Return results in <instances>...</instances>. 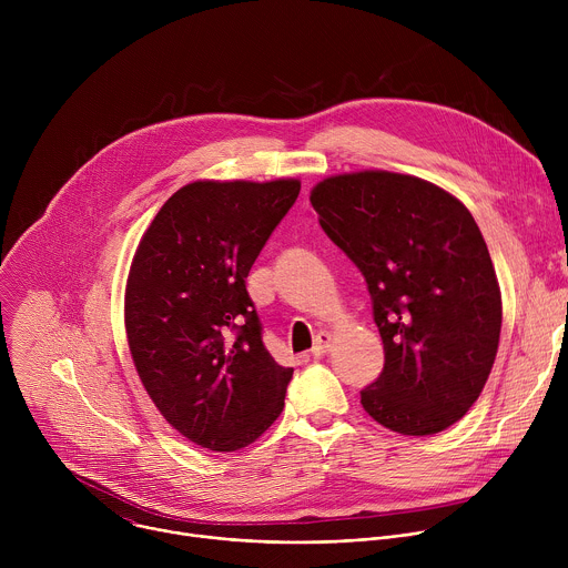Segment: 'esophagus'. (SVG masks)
Returning <instances> with one entry per match:
<instances>
[{
	"label": "esophagus",
	"mask_w": 568,
	"mask_h": 568,
	"mask_svg": "<svg viewBox=\"0 0 568 568\" xmlns=\"http://www.w3.org/2000/svg\"><path fill=\"white\" fill-rule=\"evenodd\" d=\"M331 346H333V335L331 333H318L316 339H314V346H312V355L314 357L326 355L331 351Z\"/></svg>",
	"instance_id": "obj_1"
}]
</instances>
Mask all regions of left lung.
Segmentation results:
<instances>
[{
    "mask_svg": "<svg viewBox=\"0 0 568 568\" xmlns=\"http://www.w3.org/2000/svg\"><path fill=\"white\" fill-rule=\"evenodd\" d=\"M321 229L366 278L384 368L364 412L402 436L460 420L493 371L501 290L463 202L420 178L362 171L318 182Z\"/></svg>",
    "mask_w": 568,
    "mask_h": 568,
    "instance_id": "1",
    "label": "left lung"
}]
</instances>
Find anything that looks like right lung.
I'll return each mask as SVG.
<instances>
[{
	"label": "right lung",
	"instance_id": "right-lung-1",
	"mask_svg": "<svg viewBox=\"0 0 568 568\" xmlns=\"http://www.w3.org/2000/svg\"><path fill=\"white\" fill-rule=\"evenodd\" d=\"M298 191V180L186 184L132 258L125 333L136 373L161 416L200 447H247L283 412L294 371L265 348L245 281Z\"/></svg>",
	"mask_w": 568,
	"mask_h": 568
}]
</instances>
